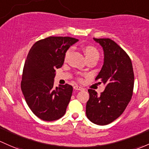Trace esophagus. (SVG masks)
<instances>
[{
	"label": "esophagus",
	"mask_w": 149,
	"mask_h": 149,
	"mask_svg": "<svg viewBox=\"0 0 149 149\" xmlns=\"http://www.w3.org/2000/svg\"><path fill=\"white\" fill-rule=\"evenodd\" d=\"M73 88H74L75 90H77V91H83V90H84V88L79 86H73Z\"/></svg>",
	"instance_id": "34e87169"
}]
</instances>
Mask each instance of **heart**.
Listing matches in <instances>:
<instances>
[{
    "label": "heart",
    "mask_w": 149,
    "mask_h": 149,
    "mask_svg": "<svg viewBox=\"0 0 149 149\" xmlns=\"http://www.w3.org/2000/svg\"><path fill=\"white\" fill-rule=\"evenodd\" d=\"M71 51H72V48H68V49L67 50V51L65 52V60H66V59L68 58V56H70ZM84 53H85L86 56V58L90 57V56H95V55L98 56V51L96 50V48H95L93 46H86L85 48H84Z\"/></svg>",
    "instance_id": "obj_1"
}]
</instances>
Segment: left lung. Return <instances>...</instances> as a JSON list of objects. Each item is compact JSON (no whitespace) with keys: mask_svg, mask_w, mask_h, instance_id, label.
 I'll return each instance as SVG.
<instances>
[{"mask_svg":"<svg viewBox=\"0 0 149 149\" xmlns=\"http://www.w3.org/2000/svg\"><path fill=\"white\" fill-rule=\"evenodd\" d=\"M103 50V65L95 80L106 85L101 95L88 89L86 113L92 123L107 125L123 113L133 95L134 74L128 54L110 38H93Z\"/></svg>","mask_w":149,"mask_h":149,"instance_id":"8db88e82","label":"left lung"}]
</instances>
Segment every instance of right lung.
I'll list each match as a JSON object with an SVG mask.
<instances>
[{
  "label": "right lung",
  "instance_id": "right-lung-1",
  "mask_svg": "<svg viewBox=\"0 0 149 149\" xmlns=\"http://www.w3.org/2000/svg\"><path fill=\"white\" fill-rule=\"evenodd\" d=\"M78 39L50 36L38 40L30 49L23 70L21 90L28 106L40 119L53 121L63 116L73 87H54L56 69L62 66L65 54Z\"/></svg>",
  "mask_w": 149,
  "mask_h": 149
}]
</instances>
